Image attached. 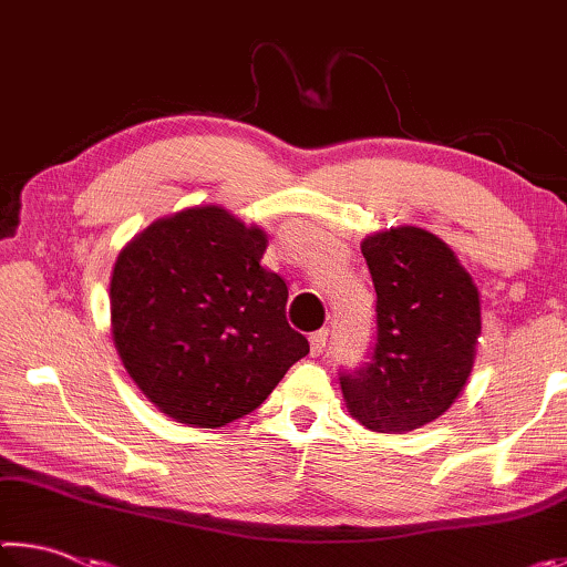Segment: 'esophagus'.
<instances>
[{
	"label": "esophagus",
	"mask_w": 567,
	"mask_h": 567,
	"mask_svg": "<svg viewBox=\"0 0 567 567\" xmlns=\"http://www.w3.org/2000/svg\"><path fill=\"white\" fill-rule=\"evenodd\" d=\"M324 344H328V330H318V332L310 334V352L315 354V358L322 354Z\"/></svg>",
	"instance_id": "1"
}]
</instances>
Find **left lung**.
<instances>
[{
	"mask_svg": "<svg viewBox=\"0 0 567 567\" xmlns=\"http://www.w3.org/2000/svg\"><path fill=\"white\" fill-rule=\"evenodd\" d=\"M378 292L370 362L342 372L350 415L372 433H410L453 405L473 372L480 295L443 239L392 227L362 239Z\"/></svg>",
	"mask_w": 567,
	"mask_h": 567,
	"instance_id": "8db88e82",
	"label": "left lung"
}]
</instances>
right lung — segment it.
<instances>
[{"label": "right lung", "mask_w": 567, "mask_h": 567, "mask_svg": "<svg viewBox=\"0 0 567 567\" xmlns=\"http://www.w3.org/2000/svg\"><path fill=\"white\" fill-rule=\"evenodd\" d=\"M267 235L217 205L152 223L112 270V340L172 420L223 427L260 408L310 352L287 324V285L260 265Z\"/></svg>", "instance_id": "add662e5"}]
</instances>
